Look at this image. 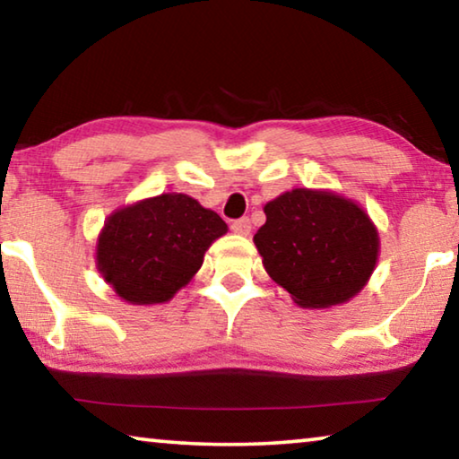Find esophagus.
<instances>
[{
  "label": "esophagus",
  "mask_w": 459,
  "mask_h": 459,
  "mask_svg": "<svg viewBox=\"0 0 459 459\" xmlns=\"http://www.w3.org/2000/svg\"><path fill=\"white\" fill-rule=\"evenodd\" d=\"M232 230H235L237 235L247 237L251 232V221H249V218H238V221L232 222Z\"/></svg>",
  "instance_id": "obj_1"
}]
</instances>
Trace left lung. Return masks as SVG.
Returning <instances> with one entry per match:
<instances>
[{"label": "left lung", "instance_id": "8db88e82", "mask_svg": "<svg viewBox=\"0 0 459 459\" xmlns=\"http://www.w3.org/2000/svg\"><path fill=\"white\" fill-rule=\"evenodd\" d=\"M264 214L253 243L300 309L344 305L365 289L381 243L360 204L332 189L295 187L265 204Z\"/></svg>", "mask_w": 459, "mask_h": 459}]
</instances>
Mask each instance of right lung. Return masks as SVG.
<instances>
[{
	"label": "right lung",
	"instance_id": "right-lung-1",
	"mask_svg": "<svg viewBox=\"0 0 459 459\" xmlns=\"http://www.w3.org/2000/svg\"><path fill=\"white\" fill-rule=\"evenodd\" d=\"M229 227L187 194H160L121 206L97 237V270L129 305L173 299L202 268L210 245Z\"/></svg>",
	"mask_w": 459,
	"mask_h": 459
}]
</instances>
